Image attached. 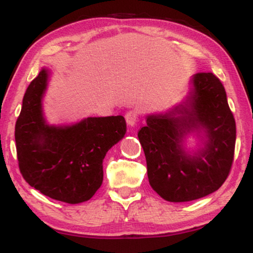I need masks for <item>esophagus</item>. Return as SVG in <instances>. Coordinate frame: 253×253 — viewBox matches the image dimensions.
<instances>
[{"instance_id":"34e87169","label":"esophagus","mask_w":253,"mask_h":253,"mask_svg":"<svg viewBox=\"0 0 253 253\" xmlns=\"http://www.w3.org/2000/svg\"><path fill=\"white\" fill-rule=\"evenodd\" d=\"M126 121L127 123V126H136L137 121H138V113L136 110H130L126 114Z\"/></svg>"}]
</instances>
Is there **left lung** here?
Segmentation results:
<instances>
[{
  "label": "left lung",
  "mask_w": 253,
  "mask_h": 253,
  "mask_svg": "<svg viewBox=\"0 0 253 253\" xmlns=\"http://www.w3.org/2000/svg\"><path fill=\"white\" fill-rule=\"evenodd\" d=\"M191 85L184 101L165 114L146 116V126L138 132L152 189L172 203L216 191L234 161L236 124L222 83L212 72H199ZM192 132L202 136L204 147L190 154L182 139Z\"/></svg>",
  "instance_id": "1"
}]
</instances>
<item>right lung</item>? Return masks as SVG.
<instances>
[{
  "mask_svg": "<svg viewBox=\"0 0 253 253\" xmlns=\"http://www.w3.org/2000/svg\"><path fill=\"white\" fill-rule=\"evenodd\" d=\"M49 71L31 82L15 126L19 170L34 189L51 199L78 204L102 184L106 153L126 132L123 116L87 117L72 126H49L42 98Z\"/></svg>",
  "mask_w": 253,
  "mask_h": 253,
  "instance_id": "right-lung-1",
  "label": "right lung"
}]
</instances>
